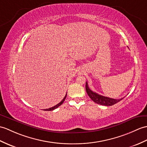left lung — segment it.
Returning a JSON list of instances; mask_svg holds the SVG:
<instances>
[{
  "instance_id": "1",
  "label": "left lung",
  "mask_w": 147,
  "mask_h": 147,
  "mask_svg": "<svg viewBox=\"0 0 147 147\" xmlns=\"http://www.w3.org/2000/svg\"><path fill=\"white\" fill-rule=\"evenodd\" d=\"M86 91L87 92V94L90 98L93 100L94 103L97 104L101 105H105V106H112L118 102L121 101L123 98L117 100V99H113L111 98H108L107 96H102V95L98 94V93L93 92L90 90V88L88 87V83H86Z\"/></svg>"
}]
</instances>
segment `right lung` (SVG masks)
<instances>
[{
	"label": "right lung",
	"mask_w": 147,
	"mask_h": 147,
	"mask_svg": "<svg viewBox=\"0 0 147 147\" xmlns=\"http://www.w3.org/2000/svg\"><path fill=\"white\" fill-rule=\"evenodd\" d=\"M66 96H67V94H66V96H64V98L63 99V100L61 101L59 103H58L57 105H55V106H54V107H51V108H50L46 109V110H44V111H52V110H55V109H56L57 108L59 107L60 105H62V104L63 103V102L64 101V100H65V99H66Z\"/></svg>",
	"instance_id": "add662e5"
}]
</instances>
